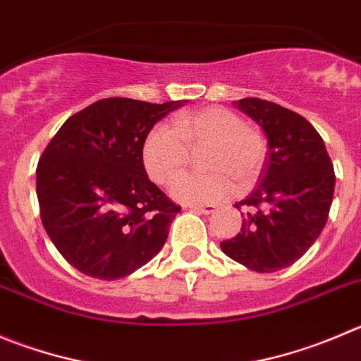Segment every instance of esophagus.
<instances>
[{"instance_id": "1", "label": "esophagus", "mask_w": 361, "mask_h": 361, "mask_svg": "<svg viewBox=\"0 0 361 361\" xmlns=\"http://www.w3.org/2000/svg\"><path fill=\"white\" fill-rule=\"evenodd\" d=\"M187 208H190V210L194 212H200V214H204V215L212 214V212L215 210L214 204H204V207H201V204H188Z\"/></svg>"}]
</instances>
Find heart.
I'll return each mask as SVG.
<instances>
[{"label": "heart", "mask_w": 361, "mask_h": 361, "mask_svg": "<svg viewBox=\"0 0 361 361\" xmlns=\"http://www.w3.org/2000/svg\"><path fill=\"white\" fill-rule=\"evenodd\" d=\"M204 147L200 167L207 173L187 174L173 185V196L183 203L208 204L233 192L237 180L247 187L257 180L267 157V140L247 126L237 112L224 106L185 112L173 124H157L142 144V161L158 185L173 183L185 171L188 153Z\"/></svg>", "instance_id": "heart-1"}]
</instances>
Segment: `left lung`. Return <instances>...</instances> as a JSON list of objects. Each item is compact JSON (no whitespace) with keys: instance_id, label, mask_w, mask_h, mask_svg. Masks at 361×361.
Returning <instances> with one entry per match:
<instances>
[{"instance_id":"8db88e82","label":"left lung","mask_w":361,"mask_h":361,"mask_svg":"<svg viewBox=\"0 0 361 361\" xmlns=\"http://www.w3.org/2000/svg\"><path fill=\"white\" fill-rule=\"evenodd\" d=\"M264 128L269 153L258 187L235 207L242 228L221 242L231 260L257 272L298 262L324 230L335 192V171L324 140L302 116L258 97L235 101Z\"/></svg>"}]
</instances>
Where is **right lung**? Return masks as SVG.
<instances>
[{"mask_svg":"<svg viewBox=\"0 0 361 361\" xmlns=\"http://www.w3.org/2000/svg\"><path fill=\"white\" fill-rule=\"evenodd\" d=\"M183 101L106 97L71 116L37 165L40 221L83 274L124 278L164 247L181 210L147 178L142 144Z\"/></svg>","mask_w":361,"mask_h":361,"instance_id":"add662e5","label":"right lung"}]
</instances>
